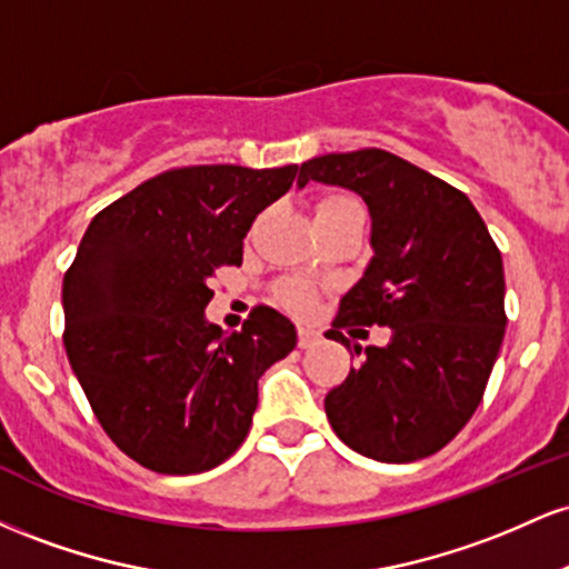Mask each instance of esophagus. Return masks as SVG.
<instances>
[{
  "mask_svg": "<svg viewBox=\"0 0 569 569\" xmlns=\"http://www.w3.org/2000/svg\"><path fill=\"white\" fill-rule=\"evenodd\" d=\"M299 348L302 350H307V348H312V345L318 342V339H321V335H318L316 329H312V326H299Z\"/></svg>",
  "mask_w": 569,
  "mask_h": 569,
  "instance_id": "1",
  "label": "esophagus"
}]
</instances>
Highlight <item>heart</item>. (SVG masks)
Wrapping results in <instances>:
<instances>
[{"label":"heart","mask_w":569,"mask_h":569,"mask_svg":"<svg viewBox=\"0 0 569 569\" xmlns=\"http://www.w3.org/2000/svg\"><path fill=\"white\" fill-rule=\"evenodd\" d=\"M352 198L348 194H331V198H323L318 202V211H326V208H337V206H352ZM276 299L280 305H286L293 312H310L312 305H316V291L307 280L299 278H289L276 289Z\"/></svg>","instance_id":"1"}]
</instances>
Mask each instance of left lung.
<instances>
[{
	"label": "left lung",
	"mask_w": 569,
	"mask_h": 569,
	"mask_svg": "<svg viewBox=\"0 0 569 569\" xmlns=\"http://www.w3.org/2000/svg\"><path fill=\"white\" fill-rule=\"evenodd\" d=\"M307 181L367 200L375 257L326 331L388 326L326 396V417L356 452L382 462L436 455L485 398L506 335L500 248L466 192L385 149L323 154L299 166ZM361 356V348H356Z\"/></svg>",
	"instance_id": "1"
}]
</instances>
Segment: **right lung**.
I'll list each match as a JSON object with an SVG mask.
<instances>
[{"label": "right lung", "instance_id": "right-lung-1", "mask_svg": "<svg viewBox=\"0 0 569 569\" xmlns=\"http://www.w3.org/2000/svg\"><path fill=\"white\" fill-rule=\"evenodd\" d=\"M293 176L297 166L171 168L82 234L63 276V348L96 420L149 471L224 462L251 428L259 377L297 345L267 305L232 335L202 316L213 272L243 262L246 232Z\"/></svg>", "mask_w": 569, "mask_h": 569}]
</instances>
